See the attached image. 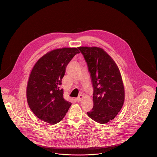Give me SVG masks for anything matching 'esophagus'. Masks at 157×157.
<instances>
[{
	"label": "esophagus",
	"mask_w": 157,
	"mask_h": 157,
	"mask_svg": "<svg viewBox=\"0 0 157 157\" xmlns=\"http://www.w3.org/2000/svg\"><path fill=\"white\" fill-rule=\"evenodd\" d=\"M83 98V96L82 95H80L78 97L75 99V101H77V102H79V101H81L82 100Z\"/></svg>",
	"instance_id": "esophagus-1"
}]
</instances>
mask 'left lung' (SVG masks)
Masks as SVG:
<instances>
[{"mask_svg": "<svg viewBox=\"0 0 157 157\" xmlns=\"http://www.w3.org/2000/svg\"><path fill=\"white\" fill-rule=\"evenodd\" d=\"M86 60L94 88V106L87 112L92 120L106 124L114 119L124 103L125 90L120 69L99 47H78Z\"/></svg>", "mask_w": 157, "mask_h": 157, "instance_id": "8db88e82", "label": "left lung"}]
</instances>
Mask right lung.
Returning <instances> with one entry per match:
<instances>
[{"instance_id":"obj_1","label":"right lung","mask_w":157,"mask_h":157,"mask_svg":"<svg viewBox=\"0 0 157 157\" xmlns=\"http://www.w3.org/2000/svg\"><path fill=\"white\" fill-rule=\"evenodd\" d=\"M79 53L76 48L56 49L46 53L33 66L26 98L31 111L39 119L54 125L65 116L72 103L63 98L60 85L67 64Z\"/></svg>"}]
</instances>
